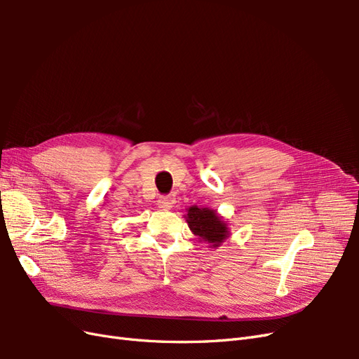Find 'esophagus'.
Segmentation results:
<instances>
[{
	"label": "esophagus",
	"mask_w": 359,
	"mask_h": 359,
	"mask_svg": "<svg viewBox=\"0 0 359 359\" xmlns=\"http://www.w3.org/2000/svg\"><path fill=\"white\" fill-rule=\"evenodd\" d=\"M173 202H175V201H173L170 194H163V196L158 198V206L163 210H170Z\"/></svg>",
	"instance_id": "34e87169"
}]
</instances>
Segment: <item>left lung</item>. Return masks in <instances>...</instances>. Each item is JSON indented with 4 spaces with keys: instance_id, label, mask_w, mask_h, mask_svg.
I'll return each mask as SVG.
<instances>
[{
    "instance_id": "8db88e82",
    "label": "left lung",
    "mask_w": 359,
    "mask_h": 359,
    "mask_svg": "<svg viewBox=\"0 0 359 359\" xmlns=\"http://www.w3.org/2000/svg\"><path fill=\"white\" fill-rule=\"evenodd\" d=\"M187 223L194 235L201 236L202 241L212 244V247H219L229 235L226 223L215 211L208 208L190 206L187 211Z\"/></svg>"
}]
</instances>
